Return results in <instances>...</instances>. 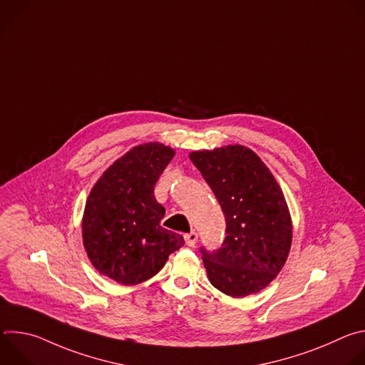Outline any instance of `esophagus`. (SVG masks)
<instances>
[{
	"label": "esophagus",
	"instance_id": "1",
	"mask_svg": "<svg viewBox=\"0 0 365 365\" xmlns=\"http://www.w3.org/2000/svg\"><path fill=\"white\" fill-rule=\"evenodd\" d=\"M185 241H186V245L193 247L196 244V241H197V234L195 231H192L189 234H185Z\"/></svg>",
	"mask_w": 365,
	"mask_h": 365
}]
</instances>
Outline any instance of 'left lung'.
<instances>
[{"label": "left lung", "mask_w": 365, "mask_h": 365, "mask_svg": "<svg viewBox=\"0 0 365 365\" xmlns=\"http://www.w3.org/2000/svg\"><path fill=\"white\" fill-rule=\"evenodd\" d=\"M225 215L221 248L200 247L211 284L232 297L264 289L282 270L292 244L284 195L258 155L244 145L190 153Z\"/></svg>", "instance_id": "obj_1"}]
</instances>
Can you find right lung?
I'll return each mask as SVG.
<instances>
[{
  "label": "right lung",
  "mask_w": 365,
  "mask_h": 365,
  "mask_svg": "<svg viewBox=\"0 0 365 365\" xmlns=\"http://www.w3.org/2000/svg\"><path fill=\"white\" fill-rule=\"evenodd\" d=\"M175 151L160 143L137 145L111 165L92 187L82 221L93 267L121 284H137L166 264L185 240L160 225L165 207L154 186Z\"/></svg>",
  "instance_id": "1"
}]
</instances>
